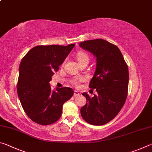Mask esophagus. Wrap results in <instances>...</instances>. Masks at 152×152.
<instances>
[{
	"label": "esophagus",
	"instance_id": "esophagus-1",
	"mask_svg": "<svg viewBox=\"0 0 152 152\" xmlns=\"http://www.w3.org/2000/svg\"><path fill=\"white\" fill-rule=\"evenodd\" d=\"M79 95H80V93H79V92H78V91H74V96H79Z\"/></svg>",
	"mask_w": 152,
	"mask_h": 152
}]
</instances>
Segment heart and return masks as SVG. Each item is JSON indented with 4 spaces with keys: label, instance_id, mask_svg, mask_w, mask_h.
Returning <instances> with one entry per match:
<instances>
[{
    "label": "heart",
    "instance_id": "b5f03b06",
    "mask_svg": "<svg viewBox=\"0 0 152 152\" xmlns=\"http://www.w3.org/2000/svg\"><path fill=\"white\" fill-rule=\"evenodd\" d=\"M76 59L79 64L83 62L84 61H89L88 56L84 51H79L76 55Z\"/></svg>",
    "mask_w": 152,
    "mask_h": 152
}]
</instances>
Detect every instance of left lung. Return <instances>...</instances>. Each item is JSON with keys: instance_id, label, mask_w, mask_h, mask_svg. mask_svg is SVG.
<instances>
[{"instance_id": "8db88e82", "label": "left lung", "mask_w": 152, "mask_h": 152, "mask_svg": "<svg viewBox=\"0 0 152 152\" xmlns=\"http://www.w3.org/2000/svg\"><path fill=\"white\" fill-rule=\"evenodd\" d=\"M80 47L91 52L96 60V70L89 87L97 94L90 97L80 109L84 121L93 125H102L117 116L127 99L129 84L128 66L116 45L101 39L85 41Z\"/></svg>"}]
</instances>
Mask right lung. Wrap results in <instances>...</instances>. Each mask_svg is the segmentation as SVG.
Returning <instances> with one entry per match:
<instances>
[{"label":"right lung","instance_id":"1","mask_svg":"<svg viewBox=\"0 0 152 152\" xmlns=\"http://www.w3.org/2000/svg\"><path fill=\"white\" fill-rule=\"evenodd\" d=\"M74 46L37 45L20 61L17 94L25 112L36 123L47 125L57 121L64 103L73 96L69 87L51 90L50 82Z\"/></svg>","mask_w":152,"mask_h":152}]
</instances>
